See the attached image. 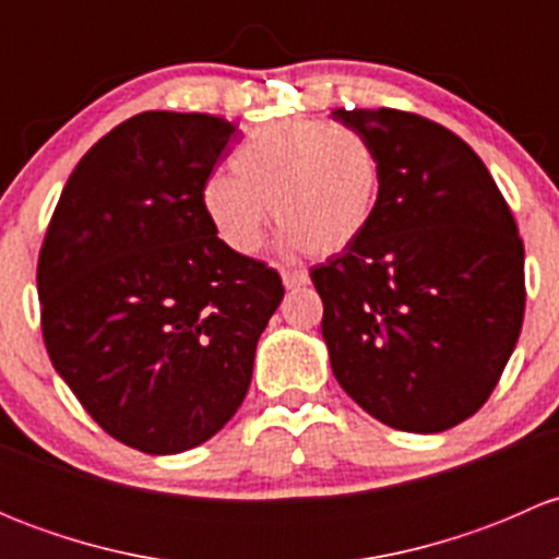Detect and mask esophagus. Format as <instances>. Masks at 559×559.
Masks as SVG:
<instances>
[{
	"mask_svg": "<svg viewBox=\"0 0 559 559\" xmlns=\"http://www.w3.org/2000/svg\"><path fill=\"white\" fill-rule=\"evenodd\" d=\"M281 281H284L286 289H297V286H306L308 281V273L306 270H289V267H281Z\"/></svg>",
	"mask_w": 559,
	"mask_h": 559,
	"instance_id": "obj_1",
	"label": "esophagus"
}]
</instances>
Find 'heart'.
I'll use <instances>...</instances> for the list:
<instances>
[{
	"instance_id": "heart-1",
	"label": "heart",
	"mask_w": 559,
	"mask_h": 559,
	"mask_svg": "<svg viewBox=\"0 0 559 559\" xmlns=\"http://www.w3.org/2000/svg\"><path fill=\"white\" fill-rule=\"evenodd\" d=\"M229 170L202 183V211L235 253H251L270 216L278 243L332 257L365 238L384 194V167L362 132L313 118H284L248 132Z\"/></svg>"
}]
</instances>
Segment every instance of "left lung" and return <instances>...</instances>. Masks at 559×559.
<instances>
[{
    "mask_svg": "<svg viewBox=\"0 0 559 559\" xmlns=\"http://www.w3.org/2000/svg\"><path fill=\"white\" fill-rule=\"evenodd\" d=\"M384 167L373 227L311 270L332 373L373 419L443 432L476 414L520 341L524 246L476 151L414 112L332 110Z\"/></svg>",
    "mask_w": 559,
    "mask_h": 559,
    "instance_id": "obj_1",
    "label": "left lung"
}]
</instances>
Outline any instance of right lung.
I'll return each mask as SVG.
<instances>
[{"label": "right lung", "instance_id": "right-lung-1", "mask_svg": "<svg viewBox=\"0 0 559 559\" xmlns=\"http://www.w3.org/2000/svg\"><path fill=\"white\" fill-rule=\"evenodd\" d=\"M207 112L148 110L78 162L37 264L56 373L116 441L178 454L243 403L284 286L235 253L202 211V183L235 134Z\"/></svg>", "mask_w": 559, "mask_h": 559}]
</instances>
